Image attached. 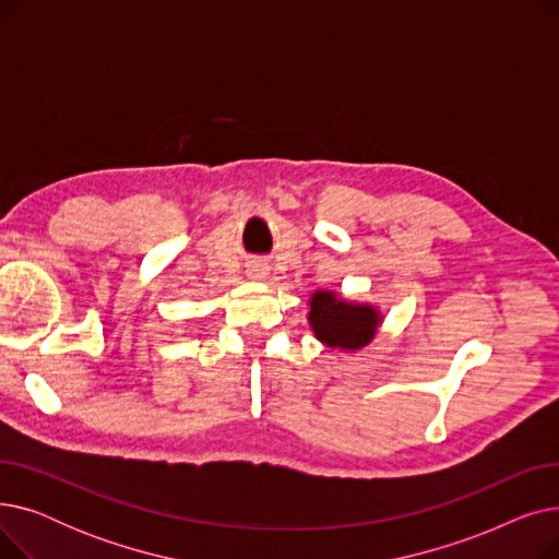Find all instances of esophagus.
<instances>
[{"label": "esophagus", "mask_w": 559, "mask_h": 559, "mask_svg": "<svg viewBox=\"0 0 559 559\" xmlns=\"http://www.w3.org/2000/svg\"><path fill=\"white\" fill-rule=\"evenodd\" d=\"M247 274L253 278V281H262L264 276H267V267H264L262 262H251L247 267Z\"/></svg>", "instance_id": "34e87169"}]
</instances>
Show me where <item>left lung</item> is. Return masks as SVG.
Returning a JSON list of instances; mask_svg holds the SVG:
<instances>
[{
	"mask_svg": "<svg viewBox=\"0 0 559 559\" xmlns=\"http://www.w3.org/2000/svg\"><path fill=\"white\" fill-rule=\"evenodd\" d=\"M308 306V324L314 337L326 348H340L344 354L369 346L383 324L378 306L344 299L335 289L312 292Z\"/></svg>",
	"mask_w": 559,
	"mask_h": 559,
	"instance_id": "8db88e82",
	"label": "left lung"
}]
</instances>
